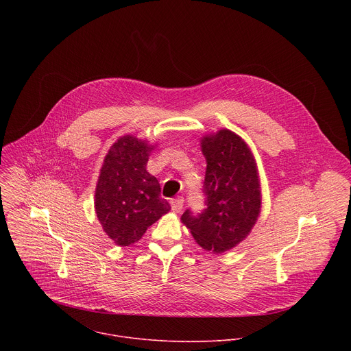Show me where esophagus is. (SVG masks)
Masks as SVG:
<instances>
[{
    "instance_id": "esophagus-1",
    "label": "esophagus",
    "mask_w": 351,
    "mask_h": 351,
    "mask_svg": "<svg viewBox=\"0 0 351 351\" xmlns=\"http://www.w3.org/2000/svg\"><path fill=\"white\" fill-rule=\"evenodd\" d=\"M171 207H172V211L173 213H180L183 210V198L179 197V198H175L171 202Z\"/></svg>"
}]
</instances>
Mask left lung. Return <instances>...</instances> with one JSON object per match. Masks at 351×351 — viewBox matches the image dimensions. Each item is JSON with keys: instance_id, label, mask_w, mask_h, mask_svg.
I'll return each mask as SVG.
<instances>
[{"instance_id": "8db88e82", "label": "left lung", "mask_w": 351, "mask_h": 351, "mask_svg": "<svg viewBox=\"0 0 351 351\" xmlns=\"http://www.w3.org/2000/svg\"><path fill=\"white\" fill-rule=\"evenodd\" d=\"M199 143L207 160V208L197 217L187 210L180 219L199 247L222 254L240 244L260 217L257 162L247 143L229 129L206 134Z\"/></svg>"}]
</instances>
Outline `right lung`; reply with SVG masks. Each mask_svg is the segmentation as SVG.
<instances>
[{"instance_id":"add662e5","label":"right lung","mask_w":351,"mask_h":351,"mask_svg":"<svg viewBox=\"0 0 351 351\" xmlns=\"http://www.w3.org/2000/svg\"><path fill=\"white\" fill-rule=\"evenodd\" d=\"M156 147L147 138L125 134L111 145L99 171L94 210L104 232L119 247L140 240L171 210L157 178L145 169Z\"/></svg>"}]
</instances>
